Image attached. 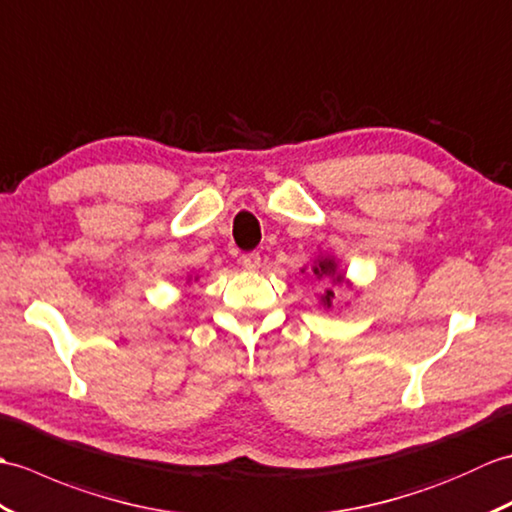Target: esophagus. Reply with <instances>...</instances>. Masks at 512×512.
I'll return each instance as SVG.
<instances>
[{"label": "esophagus", "mask_w": 512, "mask_h": 512, "mask_svg": "<svg viewBox=\"0 0 512 512\" xmlns=\"http://www.w3.org/2000/svg\"><path fill=\"white\" fill-rule=\"evenodd\" d=\"M241 265L249 271H254L260 267V252H247L241 256Z\"/></svg>", "instance_id": "obj_1"}]
</instances>
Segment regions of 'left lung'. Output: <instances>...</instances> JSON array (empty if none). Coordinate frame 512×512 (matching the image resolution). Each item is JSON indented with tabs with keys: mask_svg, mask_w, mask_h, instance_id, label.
Instances as JSON below:
<instances>
[{
	"mask_svg": "<svg viewBox=\"0 0 512 512\" xmlns=\"http://www.w3.org/2000/svg\"><path fill=\"white\" fill-rule=\"evenodd\" d=\"M315 274H317V276H335V265H333V260H320V265L315 267ZM335 282H342V274H339V276L335 278ZM331 298H333V291H326V298H324V302H326V304H331Z\"/></svg>",
	"mask_w": 512,
	"mask_h": 512,
	"instance_id": "8db88e82",
	"label": "left lung"
}]
</instances>
